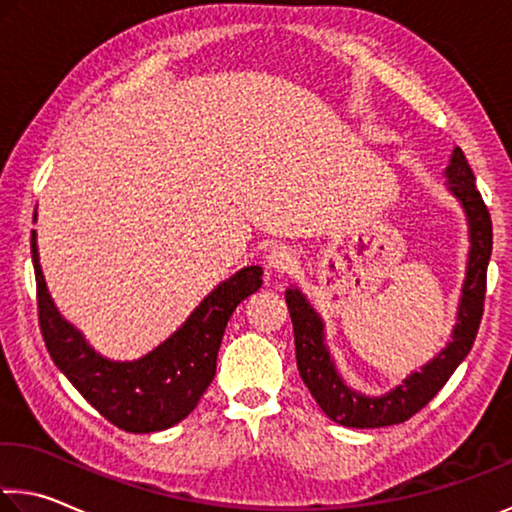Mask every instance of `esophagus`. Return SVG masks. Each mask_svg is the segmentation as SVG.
Returning <instances> with one entry per match:
<instances>
[{"instance_id":"esophagus-1","label":"esophagus","mask_w":512,"mask_h":512,"mask_svg":"<svg viewBox=\"0 0 512 512\" xmlns=\"http://www.w3.org/2000/svg\"><path fill=\"white\" fill-rule=\"evenodd\" d=\"M296 264H298L296 250H291L289 246H275L271 248V253L266 255V269L275 275L291 273L296 269Z\"/></svg>"}]
</instances>
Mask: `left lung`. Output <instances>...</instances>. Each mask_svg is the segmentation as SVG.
<instances>
[{
	"mask_svg": "<svg viewBox=\"0 0 512 512\" xmlns=\"http://www.w3.org/2000/svg\"><path fill=\"white\" fill-rule=\"evenodd\" d=\"M449 189L460 200L469 221V264L467 278L462 285V298L458 307V323L453 330L451 344L426 364L424 369L412 373L385 396H362L344 385L330 360V353L323 344V323L305 296L298 289H287L285 300L294 323L296 364L303 383L310 389L314 401L337 424L348 428H380L403 424L424 408L458 369V364L472 351L478 326L483 319L485 287H488V262L492 255V218L488 207L476 189V177L467 164L465 152L453 150L451 164L446 168Z\"/></svg>",
	"mask_w": 512,
	"mask_h": 512,
	"instance_id": "8db88e82",
	"label": "left lung"
}]
</instances>
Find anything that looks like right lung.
Segmentation results:
<instances>
[{
	"label": "right lung",
	"instance_id": "1",
	"mask_svg": "<svg viewBox=\"0 0 512 512\" xmlns=\"http://www.w3.org/2000/svg\"><path fill=\"white\" fill-rule=\"evenodd\" d=\"M36 273L38 323L52 355L77 392L127 433H154L180 424L214 380L216 355L232 312L262 287V266H246L218 285L184 326L152 353L134 362H111L56 312L38 262L36 230L31 232Z\"/></svg>",
	"mask_w": 512,
	"mask_h": 512
}]
</instances>
